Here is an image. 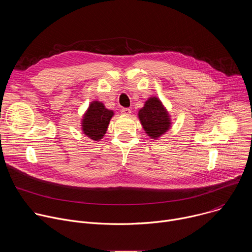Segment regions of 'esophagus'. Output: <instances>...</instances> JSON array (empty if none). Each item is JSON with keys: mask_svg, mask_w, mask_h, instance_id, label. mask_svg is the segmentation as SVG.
I'll list each match as a JSON object with an SVG mask.
<instances>
[{"mask_svg": "<svg viewBox=\"0 0 252 252\" xmlns=\"http://www.w3.org/2000/svg\"><path fill=\"white\" fill-rule=\"evenodd\" d=\"M130 113H131V110H130V109H127V107H125V109L122 110V114H123L124 116L128 117V116L130 115Z\"/></svg>", "mask_w": 252, "mask_h": 252, "instance_id": "obj_1", "label": "esophagus"}]
</instances>
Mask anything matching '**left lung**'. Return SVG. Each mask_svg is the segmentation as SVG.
<instances>
[{
  "mask_svg": "<svg viewBox=\"0 0 252 252\" xmlns=\"http://www.w3.org/2000/svg\"><path fill=\"white\" fill-rule=\"evenodd\" d=\"M138 119L147 134L158 139L170 127V118L160 99L150 97L142 109L138 111Z\"/></svg>",
  "mask_w": 252,
  "mask_h": 252,
  "instance_id": "left-lung-1",
  "label": "left lung"
}]
</instances>
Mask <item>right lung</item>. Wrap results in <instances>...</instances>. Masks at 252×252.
I'll use <instances>...</instances> for the list:
<instances>
[{"label": "right lung", "instance_id": "obj_1", "mask_svg": "<svg viewBox=\"0 0 252 252\" xmlns=\"http://www.w3.org/2000/svg\"><path fill=\"white\" fill-rule=\"evenodd\" d=\"M114 112L107 110L100 101H92L82 121L83 133L93 140H99L103 137L109 126Z\"/></svg>", "mask_w": 252, "mask_h": 252}]
</instances>
